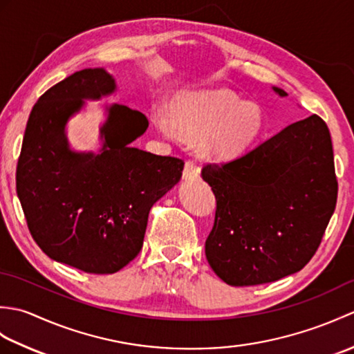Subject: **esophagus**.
Wrapping results in <instances>:
<instances>
[{
    "label": "esophagus",
    "instance_id": "1",
    "mask_svg": "<svg viewBox=\"0 0 354 354\" xmlns=\"http://www.w3.org/2000/svg\"><path fill=\"white\" fill-rule=\"evenodd\" d=\"M199 167L196 165L194 161H187L185 162V167H184V179L185 181H194V179L199 178Z\"/></svg>",
    "mask_w": 354,
    "mask_h": 354
}]
</instances>
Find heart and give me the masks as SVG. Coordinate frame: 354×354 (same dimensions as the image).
<instances>
[{"mask_svg":"<svg viewBox=\"0 0 354 354\" xmlns=\"http://www.w3.org/2000/svg\"><path fill=\"white\" fill-rule=\"evenodd\" d=\"M153 120L167 137H176L178 129L192 138L205 137L207 150L217 158L243 152L254 145L263 129L260 108L230 89L185 94L173 103L171 114L158 109Z\"/></svg>","mask_w":354,"mask_h":354,"instance_id":"b5f03b06","label":"heart"}]
</instances>
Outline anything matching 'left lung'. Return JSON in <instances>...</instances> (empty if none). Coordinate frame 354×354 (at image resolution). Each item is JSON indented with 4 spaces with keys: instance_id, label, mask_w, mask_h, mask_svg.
<instances>
[{
    "instance_id": "1",
    "label": "left lung",
    "mask_w": 354,
    "mask_h": 354,
    "mask_svg": "<svg viewBox=\"0 0 354 354\" xmlns=\"http://www.w3.org/2000/svg\"><path fill=\"white\" fill-rule=\"evenodd\" d=\"M202 178L217 202L205 255L230 286L270 283L301 270L336 207L332 138L315 114L234 160L207 164Z\"/></svg>"
}]
</instances>
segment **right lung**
Returning a JSON list of instances; mask_svg holds the SVG:
<instances>
[{"mask_svg":"<svg viewBox=\"0 0 354 354\" xmlns=\"http://www.w3.org/2000/svg\"><path fill=\"white\" fill-rule=\"evenodd\" d=\"M117 91L104 68L71 74L30 112L17 167V193L35 242L50 259L89 274H114L141 251L152 205L183 176L184 161L132 147L145 114L104 106L99 153L77 152L66 123Z\"/></svg>","mask_w":354,"mask_h":354,"instance_id":"add662e5","label":"right lung"}]
</instances>
